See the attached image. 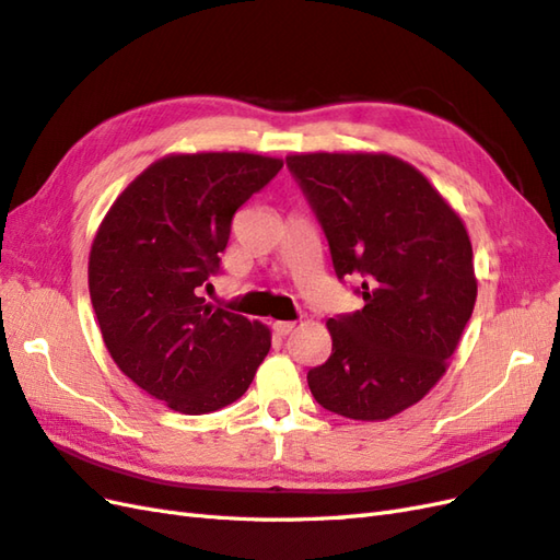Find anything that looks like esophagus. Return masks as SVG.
<instances>
[{"label": "esophagus", "instance_id": "esophagus-1", "mask_svg": "<svg viewBox=\"0 0 560 560\" xmlns=\"http://www.w3.org/2000/svg\"><path fill=\"white\" fill-rule=\"evenodd\" d=\"M271 328H275V334L279 338H285V336L295 331V322H275V324H271Z\"/></svg>", "mask_w": 560, "mask_h": 560}]
</instances>
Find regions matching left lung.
<instances>
[{
	"label": "left lung",
	"mask_w": 560,
	"mask_h": 560,
	"mask_svg": "<svg viewBox=\"0 0 560 560\" xmlns=\"http://www.w3.org/2000/svg\"><path fill=\"white\" fill-rule=\"evenodd\" d=\"M291 175L324 229L338 279L364 307L328 319L331 357L310 369L317 402L354 421L417 405L447 371L478 295L462 218L388 153H293Z\"/></svg>",
	"instance_id": "8db88e82"
}]
</instances>
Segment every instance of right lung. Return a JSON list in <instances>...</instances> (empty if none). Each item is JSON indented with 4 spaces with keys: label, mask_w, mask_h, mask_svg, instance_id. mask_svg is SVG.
<instances>
[{
    "label": "right lung",
    "mask_w": 560,
    "mask_h": 560,
    "mask_svg": "<svg viewBox=\"0 0 560 560\" xmlns=\"http://www.w3.org/2000/svg\"><path fill=\"white\" fill-rule=\"evenodd\" d=\"M283 161L257 153H172L116 198L90 253V295L122 374L179 413H210L248 390L269 328L206 305L234 212Z\"/></svg>",
    "instance_id": "add662e5"
}]
</instances>
